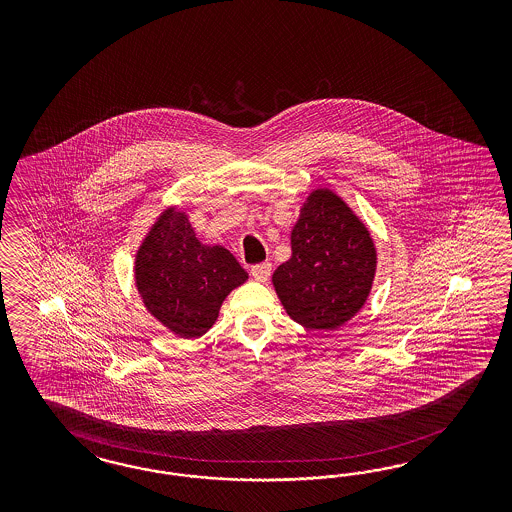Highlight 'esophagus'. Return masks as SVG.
Instances as JSON below:
<instances>
[{
  "mask_svg": "<svg viewBox=\"0 0 512 512\" xmlns=\"http://www.w3.org/2000/svg\"><path fill=\"white\" fill-rule=\"evenodd\" d=\"M270 274H272V264L270 263H261L251 266V276L257 279V281H266V279L270 278Z\"/></svg>",
  "mask_w": 512,
  "mask_h": 512,
  "instance_id": "1",
  "label": "esophagus"
}]
</instances>
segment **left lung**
<instances>
[{
  "label": "left lung",
  "mask_w": 512,
  "mask_h": 512,
  "mask_svg": "<svg viewBox=\"0 0 512 512\" xmlns=\"http://www.w3.org/2000/svg\"><path fill=\"white\" fill-rule=\"evenodd\" d=\"M291 249L272 276L289 317L313 330H334L355 317L372 291L377 253L353 210L330 189L311 191Z\"/></svg>",
  "instance_id": "8db88e82"
}]
</instances>
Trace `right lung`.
I'll return each mask as SVG.
<instances>
[{
    "mask_svg": "<svg viewBox=\"0 0 512 512\" xmlns=\"http://www.w3.org/2000/svg\"><path fill=\"white\" fill-rule=\"evenodd\" d=\"M135 279L146 310L189 340L212 328L223 300L248 272L229 249L201 244L186 212L169 208L137 251Z\"/></svg>",
    "mask_w": 512,
    "mask_h": 512,
    "instance_id": "add662e5",
    "label": "right lung"
}]
</instances>
